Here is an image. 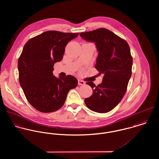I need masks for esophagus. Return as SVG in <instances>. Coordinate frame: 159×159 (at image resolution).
I'll list each match as a JSON object with an SVG mask.
<instances>
[{"label":"esophagus","mask_w":159,"mask_h":159,"mask_svg":"<svg viewBox=\"0 0 159 159\" xmlns=\"http://www.w3.org/2000/svg\"><path fill=\"white\" fill-rule=\"evenodd\" d=\"M78 85H84L85 84V82L81 80H78Z\"/></svg>","instance_id":"esophagus-1"}]
</instances>
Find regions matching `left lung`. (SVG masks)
<instances>
[{"mask_svg":"<svg viewBox=\"0 0 159 159\" xmlns=\"http://www.w3.org/2000/svg\"><path fill=\"white\" fill-rule=\"evenodd\" d=\"M86 41L94 42L98 51L95 68L103 75L102 83L95 86L87 82L93 89L84 102L92 111L105 113L111 111L124 96L132 75L133 59L127 42L105 28L81 32Z\"/></svg>","mask_w":159,"mask_h":159,"instance_id":"1","label":"left lung"}]
</instances>
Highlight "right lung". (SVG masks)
Returning <instances> with one entry per match:
<instances>
[{"instance_id": "1", "label": "right lung", "mask_w": 159, "mask_h": 159, "mask_svg": "<svg viewBox=\"0 0 159 159\" xmlns=\"http://www.w3.org/2000/svg\"><path fill=\"white\" fill-rule=\"evenodd\" d=\"M78 33L49 30L37 35L24 46L18 59L19 81L29 103L42 113L54 112L64 104L69 91L78 85L71 75L57 78L53 66L63 58L65 48Z\"/></svg>"}]
</instances>
